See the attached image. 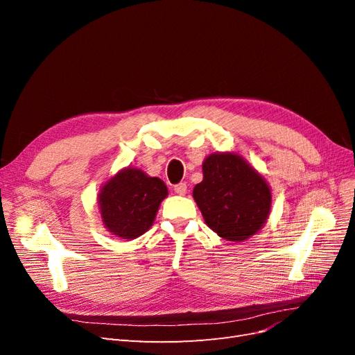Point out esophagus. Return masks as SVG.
Segmentation results:
<instances>
[{"label":"esophagus","instance_id":"obj_1","mask_svg":"<svg viewBox=\"0 0 355 355\" xmlns=\"http://www.w3.org/2000/svg\"><path fill=\"white\" fill-rule=\"evenodd\" d=\"M187 184L185 182H180V184H178V185H175V192L176 194H179V196H185L187 194Z\"/></svg>","mask_w":355,"mask_h":355}]
</instances>
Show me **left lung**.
Masks as SVG:
<instances>
[{
    "label": "left lung",
    "instance_id": "8db88e82",
    "mask_svg": "<svg viewBox=\"0 0 355 355\" xmlns=\"http://www.w3.org/2000/svg\"><path fill=\"white\" fill-rule=\"evenodd\" d=\"M192 196L207 227L228 241H244L262 230L271 210V189L262 175L234 153L210 154Z\"/></svg>",
    "mask_w": 355,
    "mask_h": 355
}]
</instances>
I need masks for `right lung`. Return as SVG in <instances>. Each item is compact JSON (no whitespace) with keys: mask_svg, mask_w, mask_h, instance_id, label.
Segmentation results:
<instances>
[{"mask_svg":"<svg viewBox=\"0 0 355 355\" xmlns=\"http://www.w3.org/2000/svg\"><path fill=\"white\" fill-rule=\"evenodd\" d=\"M167 194L161 179L135 167L123 168L106 182L98 196L105 228L123 240L141 237L153 227L159 204Z\"/></svg>","mask_w":355,"mask_h":355,"instance_id":"right-lung-1","label":"right lung"}]
</instances>
